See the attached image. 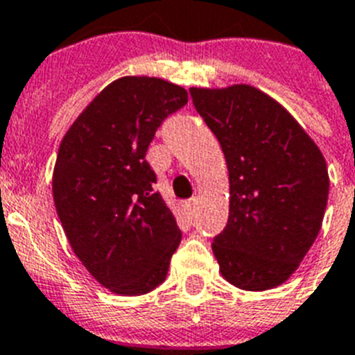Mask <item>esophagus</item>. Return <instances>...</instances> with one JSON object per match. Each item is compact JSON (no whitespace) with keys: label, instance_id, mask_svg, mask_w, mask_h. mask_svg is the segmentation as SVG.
Listing matches in <instances>:
<instances>
[{"label":"esophagus","instance_id":"34e87169","mask_svg":"<svg viewBox=\"0 0 355 355\" xmlns=\"http://www.w3.org/2000/svg\"><path fill=\"white\" fill-rule=\"evenodd\" d=\"M196 203H198V200H196V198L187 200V202H186V211H187V214H189V216L195 214V211H196Z\"/></svg>","mask_w":355,"mask_h":355}]
</instances>
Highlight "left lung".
I'll return each mask as SVG.
<instances>
[{"instance_id":"obj_1","label":"left lung","mask_w":355,"mask_h":355,"mask_svg":"<svg viewBox=\"0 0 355 355\" xmlns=\"http://www.w3.org/2000/svg\"><path fill=\"white\" fill-rule=\"evenodd\" d=\"M189 92L229 168V221L212 243L221 277L246 291L284 284L322 229L329 198L323 153L297 119L257 87Z\"/></svg>"}]
</instances>
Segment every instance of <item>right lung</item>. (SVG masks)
Wrapping results in <instances>:
<instances>
[{
    "label": "right lung",
    "mask_w": 355,
    "mask_h": 355,
    "mask_svg": "<svg viewBox=\"0 0 355 355\" xmlns=\"http://www.w3.org/2000/svg\"><path fill=\"white\" fill-rule=\"evenodd\" d=\"M187 91L155 76L114 80L62 137L53 202L80 263L103 288L137 297L162 284L182 232L146 162L160 123Z\"/></svg>",
    "instance_id": "1"
}]
</instances>
